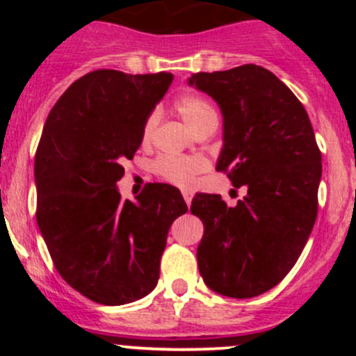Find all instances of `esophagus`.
I'll list each match as a JSON object with an SVG mask.
<instances>
[{
    "instance_id": "obj_1",
    "label": "esophagus",
    "mask_w": 356,
    "mask_h": 356,
    "mask_svg": "<svg viewBox=\"0 0 356 356\" xmlns=\"http://www.w3.org/2000/svg\"><path fill=\"white\" fill-rule=\"evenodd\" d=\"M182 196H184V201L188 203V207H189V204H191V201H193V195L184 189V191H182Z\"/></svg>"
}]
</instances>
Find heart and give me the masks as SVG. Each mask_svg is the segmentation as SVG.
Masks as SVG:
<instances>
[{
    "label": "heart",
    "mask_w": 356,
    "mask_h": 356,
    "mask_svg": "<svg viewBox=\"0 0 356 356\" xmlns=\"http://www.w3.org/2000/svg\"><path fill=\"white\" fill-rule=\"evenodd\" d=\"M177 110L181 117L184 118L186 124L198 131L203 125L210 124V122H218L217 111L213 106L200 96H184L177 102ZM160 122V111L155 110L149 113L146 118L145 127H143V139L149 141L155 134V129ZM208 168V161L200 156H161L158 158L153 165V170L156 175H160L163 181L172 182V184L182 186L188 188L195 182L196 175L201 174Z\"/></svg>",
    "instance_id": "b5f03b06"
}]
</instances>
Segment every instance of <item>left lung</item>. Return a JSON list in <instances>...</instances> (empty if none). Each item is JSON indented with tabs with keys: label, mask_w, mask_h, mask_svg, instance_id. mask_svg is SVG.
I'll use <instances>...</instances> for the list:
<instances>
[{
	"label": "left lung",
	"mask_w": 356,
	"mask_h": 356,
	"mask_svg": "<svg viewBox=\"0 0 356 356\" xmlns=\"http://www.w3.org/2000/svg\"><path fill=\"white\" fill-rule=\"evenodd\" d=\"M188 84L222 111L217 170L248 189L236 207L220 195L193 198L191 213L204 225L200 274L222 296H258L288 275L317 218L322 155L314 129L300 99L264 67L200 72Z\"/></svg>",
	"instance_id": "1"
}]
</instances>
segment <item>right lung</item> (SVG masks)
Instances as JSON below:
<instances>
[{
	"label": "right lung",
	"mask_w": 356,
	"mask_h": 356,
	"mask_svg": "<svg viewBox=\"0 0 356 356\" xmlns=\"http://www.w3.org/2000/svg\"><path fill=\"white\" fill-rule=\"evenodd\" d=\"M172 81L167 72H89L46 118L34 161L35 218L58 274L96 303L117 307L152 293L168 229L188 211L170 184H148L136 201L117 188Z\"/></svg>",
	"instance_id": "obj_1"
}]
</instances>
